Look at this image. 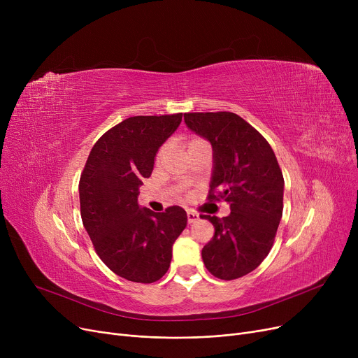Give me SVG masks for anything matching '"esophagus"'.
Masks as SVG:
<instances>
[{
  "instance_id": "obj_1",
  "label": "esophagus",
  "mask_w": 358,
  "mask_h": 358,
  "mask_svg": "<svg viewBox=\"0 0 358 358\" xmlns=\"http://www.w3.org/2000/svg\"><path fill=\"white\" fill-rule=\"evenodd\" d=\"M187 220H189V223H194V222L199 220V215L196 212L189 210V212H187Z\"/></svg>"
}]
</instances>
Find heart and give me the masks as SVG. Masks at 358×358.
Instances as JSON below:
<instances>
[{"label": "heart", "instance_id": "obj_1", "mask_svg": "<svg viewBox=\"0 0 358 358\" xmlns=\"http://www.w3.org/2000/svg\"><path fill=\"white\" fill-rule=\"evenodd\" d=\"M204 141L203 139H199V138H194V139H192V141H189V143H187V148H192V146H194V145H199V143H203ZM164 155H165V148H161L159 150H158V154H157V162H159L162 158H164Z\"/></svg>", "mask_w": 358, "mask_h": 358}]
</instances>
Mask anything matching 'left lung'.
I'll use <instances>...</instances> for the list:
<instances>
[{
	"instance_id": "1",
	"label": "left lung",
	"mask_w": 358,
	"mask_h": 358,
	"mask_svg": "<svg viewBox=\"0 0 358 358\" xmlns=\"http://www.w3.org/2000/svg\"><path fill=\"white\" fill-rule=\"evenodd\" d=\"M184 122L213 149L209 199H223L231 208L222 219L200 216L215 227L201 250L204 266L220 280L247 275L268 255L283 215L285 180L277 158L259 131L235 113H185Z\"/></svg>"
}]
</instances>
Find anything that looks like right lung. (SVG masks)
<instances>
[{
  "mask_svg": "<svg viewBox=\"0 0 358 358\" xmlns=\"http://www.w3.org/2000/svg\"><path fill=\"white\" fill-rule=\"evenodd\" d=\"M182 113L134 116L107 130L92 146L80 180L84 228L104 264L135 283H154L169 268L187 213L171 206L155 213L138 203L143 178Z\"/></svg>",
  "mask_w": 358,
  "mask_h": 358,
  "instance_id": "1",
  "label": "right lung"
}]
</instances>
